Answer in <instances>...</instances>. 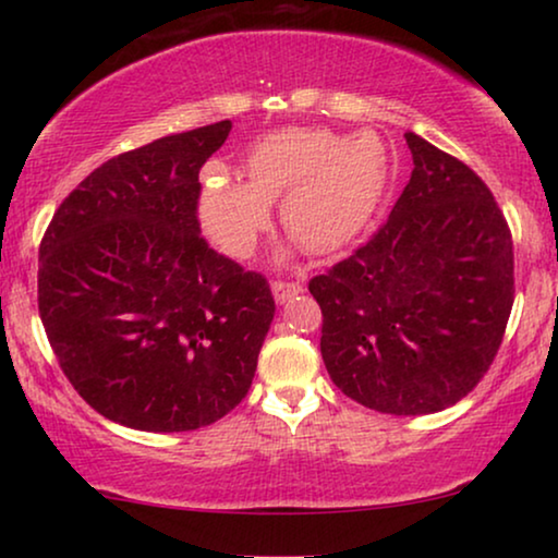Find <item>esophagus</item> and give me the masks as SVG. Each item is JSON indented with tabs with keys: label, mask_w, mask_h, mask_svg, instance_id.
Here are the masks:
<instances>
[{
	"label": "esophagus",
	"mask_w": 558,
	"mask_h": 558,
	"mask_svg": "<svg viewBox=\"0 0 558 558\" xmlns=\"http://www.w3.org/2000/svg\"><path fill=\"white\" fill-rule=\"evenodd\" d=\"M271 292H274V300H277L279 304H284L292 300V296L302 294L304 287L300 284V281H274Z\"/></svg>",
	"instance_id": "1"
}]
</instances>
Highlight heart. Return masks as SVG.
I'll return each mask as SVG.
<instances>
[{"label":"heart","mask_w":558,"mask_h":558,"mask_svg":"<svg viewBox=\"0 0 558 558\" xmlns=\"http://www.w3.org/2000/svg\"><path fill=\"white\" fill-rule=\"evenodd\" d=\"M246 182L205 172L201 220L228 256L254 254L271 223V205L310 254H338L376 216L391 180V155L376 132L342 140L327 129H281L258 140L243 159Z\"/></svg>","instance_id":"b5f03b06"}]
</instances>
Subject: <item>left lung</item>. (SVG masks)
Instances as JSON below:
<instances>
[{
    "mask_svg": "<svg viewBox=\"0 0 558 558\" xmlns=\"http://www.w3.org/2000/svg\"><path fill=\"white\" fill-rule=\"evenodd\" d=\"M409 185L373 239L310 281L325 368L380 414H434L490 368L513 307V241L483 180L414 132Z\"/></svg>",
    "mask_w": 558,
    "mask_h": 558,
    "instance_id": "left-lung-1",
    "label": "left lung"
}]
</instances>
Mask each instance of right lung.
Masks as SVG:
<instances>
[{"mask_svg":"<svg viewBox=\"0 0 558 558\" xmlns=\"http://www.w3.org/2000/svg\"><path fill=\"white\" fill-rule=\"evenodd\" d=\"M231 126L109 159L43 235L37 307L52 353L81 399L129 429H201L254 380L271 289L213 251L197 223V174Z\"/></svg>","mask_w":558,"mask_h":558,"instance_id":"1","label":"right lung"}]
</instances>
